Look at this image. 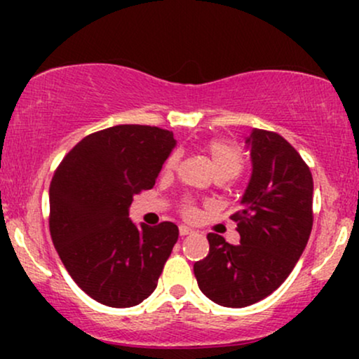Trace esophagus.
Here are the masks:
<instances>
[{
	"mask_svg": "<svg viewBox=\"0 0 359 359\" xmlns=\"http://www.w3.org/2000/svg\"><path fill=\"white\" fill-rule=\"evenodd\" d=\"M179 233H180V236H187V234L192 233V229L189 228V226H180Z\"/></svg>",
	"mask_w": 359,
	"mask_h": 359,
	"instance_id": "esophagus-1",
	"label": "esophagus"
}]
</instances>
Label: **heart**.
Here are the masks:
<instances>
[{
	"label": "heart",
	"instance_id": "heart-1",
	"mask_svg": "<svg viewBox=\"0 0 359 359\" xmlns=\"http://www.w3.org/2000/svg\"><path fill=\"white\" fill-rule=\"evenodd\" d=\"M204 151L209 156V162L212 165L214 175L219 179L231 180L234 177L240 175L243 170V155L233 143L226 142V140H211L204 145ZM180 160V151H172L165 160L163 170L172 172L177 167ZM182 212L185 216H192L194 208L191 204H185L182 208Z\"/></svg>",
	"mask_w": 359,
	"mask_h": 359
}]
</instances>
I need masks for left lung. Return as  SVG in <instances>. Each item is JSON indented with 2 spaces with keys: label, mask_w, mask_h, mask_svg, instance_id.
I'll return each mask as SVG.
<instances>
[{
  "label": "left lung",
  "mask_w": 359,
  "mask_h": 359,
  "mask_svg": "<svg viewBox=\"0 0 359 359\" xmlns=\"http://www.w3.org/2000/svg\"><path fill=\"white\" fill-rule=\"evenodd\" d=\"M251 177L231 216L241 241L208 234L209 255L194 263L201 292L222 307L269 297L294 270L312 229V174L285 138L255 128L246 138Z\"/></svg>",
  "instance_id": "1"
}]
</instances>
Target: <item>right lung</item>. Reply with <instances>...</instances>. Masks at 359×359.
Wrapping results in <instances>:
<instances>
[{
    "instance_id": "1",
    "label": "right lung",
    "mask_w": 359,
    "mask_h": 359,
    "mask_svg": "<svg viewBox=\"0 0 359 359\" xmlns=\"http://www.w3.org/2000/svg\"><path fill=\"white\" fill-rule=\"evenodd\" d=\"M172 131L118 125L82 138L52 177L50 236L74 282L108 307L150 297L179 238L174 222L137 226L135 194L155 185L174 150Z\"/></svg>"
}]
</instances>
